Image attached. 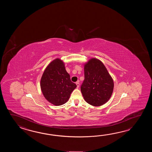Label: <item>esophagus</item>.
Segmentation results:
<instances>
[{"instance_id":"1","label":"esophagus","mask_w":152,"mask_h":152,"mask_svg":"<svg viewBox=\"0 0 152 152\" xmlns=\"http://www.w3.org/2000/svg\"><path fill=\"white\" fill-rule=\"evenodd\" d=\"M76 85H77V87L78 88V87H79V85H80V84H79V83L77 81V82L76 83Z\"/></svg>"}]
</instances>
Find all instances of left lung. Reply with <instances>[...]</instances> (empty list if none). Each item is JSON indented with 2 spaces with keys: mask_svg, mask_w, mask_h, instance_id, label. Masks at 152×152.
<instances>
[{
  "mask_svg": "<svg viewBox=\"0 0 152 152\" xmlns=\"http://www.w3.org/2000/svg\"><path fill=\"white\" fill-rule=\"evenodd\" d=\"M84 77L80 90L85 101L94 107L106 103L112 95L114 84L103 62L90 59L84 65Z\"/></svg>",
  "mask_w": 152,
  "mask_h": 152,
  "instance_id": "left-lung-1",
  "label": "left lung"
}]
</instances>
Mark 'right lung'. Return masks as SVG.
Instances as JSON below:
<instances>
[{
	"instance_id": "1",
	"label": "right lung",
	"mask_w": 152,
	"mask_h": 152,
	"mask_svg": "<svg viewBox=\"0 0 152 152\" xmlns=\"http://www.w3.org/2000/svg\"><path fill=\"white\" fill-rule=\"evenodd\" d=\"M40 86L45 99L56 106L66 103L77 87V85L71 80L64 62L60 58H56L46 67Z\"/></svg>"
}]
</instances>
